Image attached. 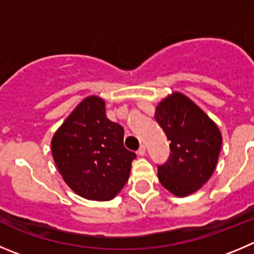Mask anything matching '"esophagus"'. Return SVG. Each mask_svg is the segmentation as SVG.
Listing matches in <instances>:
<instances>
[{
	"mask_svg": "<svg viewBox=\"0 0 254 254\" xmlns=\"http://www.w3.org/2000/svg\"><path fill=\"white\" fill-rule=\"evenodd\" d=\"M145 153H146V149H145V146H144V145H141L140 148H139V150H138V155L143 156V155H145Z\"/></svg>",
	"mask_w": 254,
	"mask_h": 254,
	"instance_id": "esophagus-1",
	"label": "esophagus"
}]
</instances>
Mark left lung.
<instances>
[{
  "instance_id": "obj_1",
  "label": "left lung",
  "mask_w": 254,
  "mask_h": 254,
  "mask_svg": "<svg viewBox=\"0 0 254 254\" xmlns=\"http://www.w3.org/2000/svg\"><path fill=\"white\" fill-rule=\"evenodd\" d=\"M155 120L172 151L167 162L158 165V178L174 195H189L212 177L222 134L209 116L181 92H173L156 106Z\"/></svg>"
}]
</instances>
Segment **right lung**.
<instances>
[{
	"label": "right lung",
	"instance_id": "add662e5",
	"mask_svg": "<svg viewBox=\"0 0 254 254\" xmlns=\"http://www.w3.org/2000/svg\"><path fill=\"white\" fill-rule=\"evenodd\" d=\"M54 162L65 183L90 200H110L129 179L136 154L124 146V129L110 122L105 101L84 99L51 140Z\"/></svg>",
	"mask_w": 254,
	"mask_h": 254
}]
</instances>
